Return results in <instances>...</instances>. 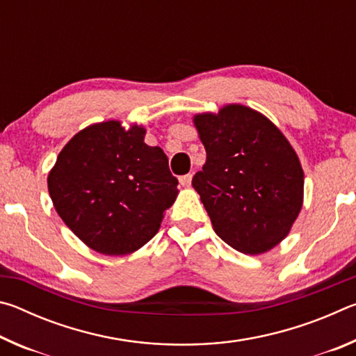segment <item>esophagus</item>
Returning a JSON list of instances; mask_svg holds the SVG:
<instances>
[{
    "instance_id": "obj_1",
    "label": "esophagus",
    "mask_w": 356,
    "mask_h": 356,
    "mask_svg": "<svg viewBox=\"0 0 356 356\" xmlns=\"http://www.w3.org/2000/svg\"><path fill=\"white\" fill-rule=\"evenodd\" d=\"M191 179H193L191 174H185V176H180L179 177V182H180V185H182V186H190Z\"/></svg>"
}]
</instances>
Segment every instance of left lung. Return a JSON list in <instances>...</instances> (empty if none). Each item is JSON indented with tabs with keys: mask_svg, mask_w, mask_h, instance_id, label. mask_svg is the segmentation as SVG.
Returning <instances> with one entry per match:
<instances>
[{
	"mask_svg": "<svg viewBox=\"0 0 356 356\" xmlns=\"http://www.w3.org/2000/svg\"><path fill=\"white\" fill-rule=\"evenodd\" d=\"M207 160L191 184L221 240L261 254L284 238L303 204V170L286 136L261 113L227 105L195 116Z\"/></svg>",
	"mask_w": 356,
	"mask_h": 356,
	"instance_id": "left-lung-1",
	"label": "left lung"
}]
</instances>
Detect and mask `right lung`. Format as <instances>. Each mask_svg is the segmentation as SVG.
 Listing matches in <instances>:
<instances>
[{"instance_id":"add662e5","label":"right lung","mask_w":356,"mask_h":356,"mask_svg":"<svg viewBox=\"0 0 356 356\" xmlns=\"http://www.w3.org/2000/svg\"><path fill=\"white\" fill-rule=\"evenodd\" d=\"M146 130L118 120L89 125L72 138L48 174L58 215L89 248L108 256L134 252L159 232L179 180Z\"/></svg>"}]
</instances>
